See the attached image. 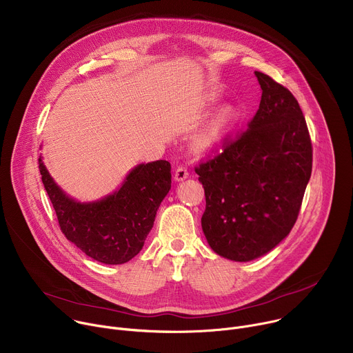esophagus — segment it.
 Here are the masks:
<instances>
[{
	"label": "esophagus",
	"instance_id": "1",
	"mask_svg": "<svg viewBox=\"0 0 353 353\" xmlns=\"http://www.w3.org/2000/svg\"><path fill=\"white\" fill-rule=\"evenodd\" d=\"M187 177H188V170H187V168H185V166H179V168L176 169V172H174V180L183 181V180H185Z\"/></svg>",
	"mask_w": 353,
	"mask_h": 353
}]
</instances>
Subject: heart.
<instances>
[{
	"label": "heart",
	"instance_id": "heart-1",
	"mask_svg": "<svg viewBox=\"0 0 353 353\" xmlns=\"http://www.w3.org/2000/svg\"><path fill=\"white\" fill-rule=\"evenodd\" d=\"M230 120V114H223V117L221 119V121H219V127L221 125H225L228 121ZM218 127V128H219ZM218 128H215V130H212L211 132H208L205 137H203L201 138V141H199V145L203 146V148H210V146H212L214 145V142H215V138H216V134H218Z\"/></svg>",
	"mask_w": 353,
	"mask_h": 353
}]
</instances>
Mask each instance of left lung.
Masks as SVG:
<instances>
[{
	"label": "left lung",
	"instance_id": "8db88e82",
	"mask_svg": "<svg viewBox=\"0 0 353 353\" xmlns=\"http://www.w3.org/2000/svg\"><path fill=\"white\" fill-rule=\"evenodd\" d=\"M261 102L248 128L223 138L219 152L195 166L205 191L203 232L216 254L254 260L292 230L312 176L313 146L296 97L254 72Z\"/></svg>",
	"mask_w": 353,
	"mask_h": 353
}]
</instances>
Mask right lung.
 <instances>
[{
    "label": "right lung",
    "instance_id": "obj_1",
    "mask_svg": "<svg viewBox=\"0 0 353 353\" xmlns=\"http://www.w3.org/2000/svg\"><path fill=\"white\" fill-rule=\"evenodd\" d=\"M41 181L54 207L64 236L90 259L103 264H124L142 250L157 211L170 190L168 161L139 165L114 194L81 204L63 192L39 159Z\"/></svg>",
    "mask_w": 353,
    "mask_h": 353
}]
</instances>
